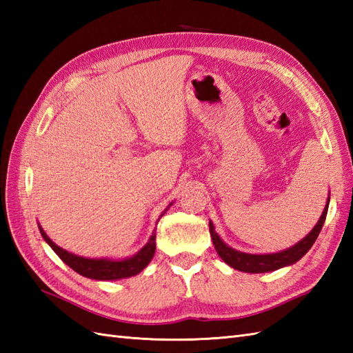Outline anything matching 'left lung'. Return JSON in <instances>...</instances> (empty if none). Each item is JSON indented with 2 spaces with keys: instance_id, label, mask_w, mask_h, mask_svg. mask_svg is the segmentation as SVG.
<instances>
[{
  "instance_id": "1",
  "label": "left lung",
  "mask_w": 353,
  "mask_h": 353,
  "mask_svg": "<svg viewBox=\"0 0 353 353\" xmlns=\"http://www.w3.org/2000/svg\"><path fill=\"white\" fill-rule=\"evenodd\" d=\"M329 199L331 197H327V203L323 209V212H321L320 220L317 221L316 226H314V229L302 239V241H299L297 244L290 247L287 250H282L277 253H268V254H250V253L238 252L223 241V239L219 236V234L215 232L214 224L209 221V232H211L215 250L228 265L244 273H267V272H274L277 268L294 264V262H297L302 256H305L306 252H308L312 247V244L316 243V239L326 220Z\"/></svg>"
}]
</instances>
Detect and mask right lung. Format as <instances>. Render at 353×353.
I'll list each match as a JSON object with an SVG mask.
<instances>
[{
  "label": "right lung",
  "instance_id": "right-lung-1",
  "mask_svg": "<svg viewBox=\"0 0 353 353\" xmlns=\"http://www.w3.org/2000/svg\"><path fill=\"white\" fill-rule=\"evenodd\" d=\"M168 208L161 214V216L168 211ZM39 230H41L42 238L48 243V245L57 253V256L61 258L66 265L71 267L74 272H77L79 274L89 277V279H95V281H117V279H124V277H130V276L138 274L148 265V262L152 261L154 250H156V234L153 232V235L150 236L148 243L142 247V249L137 254H133L132 258L117 259V261L115 259H104V258L103 259H89V258L77 256V254L63 250L62 247H59L57 244L51 241L48 235L45 234L41 226H39Z\"/></svg>",
  "mask_w": 353,
  "mask_h": 353
}]
</instances>
